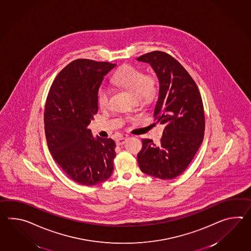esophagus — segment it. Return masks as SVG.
I'll return each instance as SVG.
<instances>
[{"instance_id": "obj_1", "label": "esophagus", "mask_w": 251, "mask_h": 251, "mask_svg": "<svg viewBox=\"0 0 251 251\" xmlns=\"http://www.w3.org/2000/svg\"><path fill=\"white\" fill-rule=\"evenodd\" d=\"M127 141V138H119L116 139V144L118 146L123 145Z\"/></svg>"}]
</instances>
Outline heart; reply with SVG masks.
<instances>
[{
    "label": "heart",
    "mask_w": 251,
    "mask_h": 251,
    "mask_svg": "<svg viewBox=\"0 0 251 251\" xmlns=\"http://www.w3.org/2000/svg\"><path fill=\"white\" fill-rule=\"evenodd\" d=\"M112 82L137 99L147 100L156 92V78L146 76L144 72L137 67H123L113 75ZM109 89L105 86L100 87L97 92V102L99 106L105 108L109 103Z\"/></svg>",
    "instance_id": "1"
}]
</instances>
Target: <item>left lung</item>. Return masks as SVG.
<instances>
[{
	"instance_id": "obj_1",
	"label": "left lung",
	"mask_w": 251,
	"mask_h": 251,
	"mask_svg": "<svg viewBox=\"0 0 251 251\" xmlns=\"http://www.w3.org/2000/svg\"><path fill=\"white\" fill-rule=\"evenodd\" d=\"M137 60L149 64L159 83L154 118L165 126L161 141L142 139L138 163L143 173L173 179L184 172L203 139L205 120L200 92L193 78L174 57L153 51Z\"/></svg>"
}]
</instances>
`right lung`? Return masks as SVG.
<instances>
[{
	"label": "right lung",
	"instance_id": "right-lung-1",
	"mask_svg": "<svg viewBox=\"0 0 251 251\" xmlns=\"http://www.w3.org/2000/svg\"><path fill=\"white\" fill-rule=\"evenodd\" d=\"M115 66L89 59L71 62L57 75L46 101L50 152L67 176L82 185L100 184L113 171L114 140L94 137L87 127L98 112L97 92L103 77Z\"/></svg>",
	"mask_w": 251,
	"mask_h": 251
}]
</instances>
